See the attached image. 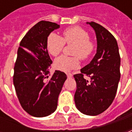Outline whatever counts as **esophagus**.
<instances>
[{
	"instance_id": "34e87169",
	"label": "esophagus",
	"mask_w": 132,
	"mask_h": 132,
	"mask_svg": "<svg viewBox=\"0 0 132 132\" xmlns=\"http://www.w3.org/2000/svg\"><path fill=\"white\" fill-rule=\"evenodd\" d=\"M67 76L69 78H71L73 76V74H71V73H67Z\"/></svg>"
}]
</instances>
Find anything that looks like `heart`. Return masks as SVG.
I'll use <instances>...</instances> for the list:
<instances>
[{"label":"heart","instance_id":"1","mask_svg":"<svg viewBox=\"0 0 132 132\" xmlns=\"http://www.w3.org/2000/svg\"><path fill=\"white\" fill-rule=\"evenodd\" d=\"M66 44L76 45L73 54L78 56L82 60L90 58L95 49V44L90 40L88 32L80 27H73L63 32V37L56 33H51L48 37L46 46L49 54L56 56L63 51ZM80 66L79 59L77 56L69 57L61 56L55 60V66L60 71L69 72L78 69Z\"/></svg>","mask_w":132,"mask_h":132}]
</instances>
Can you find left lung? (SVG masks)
Masks as SVG:
<instances>
[{"label": "left lung", "mask_w": 132, "mask_h": 132, "mask_svg": "<svg viewBox=\"0 0 132 132\" xmlns=\"http://www.w3.org/2000/svg\"><path fill=\"white\" fill-rule=\"evenodd\" d=\"M97 52L90 63L73 76L76 82L74 100L82 113L95 116L108 109L116 95L120 79V56L116 39L108 30L94 22ZM91 78L88 81L84 75Z\"/></svg>", "instance_id": "1"}]
</instances>
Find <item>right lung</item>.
I'll return each instance as SVG.
<instances>
[{
  "label": "right lung",
  "mask_w": 132,
  "mask_h": 132,
  "mask_svg": "<svg viewBox=\"0 0 132 132\" xmlns=\"http://www.w3.org/2000/svg\"><path fill=\"white\" fill-rule=\"evenodd\" d=\"M60 27L49 21L39 22L30 29L20 43L14 66L13 83L22 108L36 117L53 113L67 76L55 71L48 79L52 61L46 42L50 33Z\"/></svg>",
  "instance_id": "obj_1"
}]
</instances>
